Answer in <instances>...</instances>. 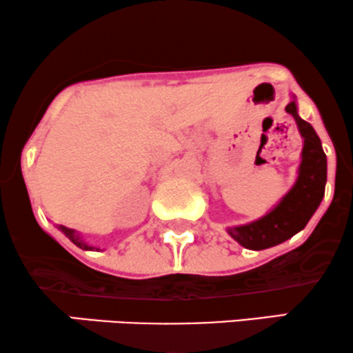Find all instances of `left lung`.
<instances>
[{
  "label": "left lung",
  "mask_w": 353,
  "mask_h": 353,
  "mask_svg": "<svg viewBox=\"0 0 353 353\" xmlns=\"http://www.w3.org/2000/svg\"><path fill=\"white\" fill-rule=\"evenodd\" d=\"M285 110L295 118L299 132L303 137L299 178L290 192L270 213L253 223L228 228L232 239L248 250H265L275 247L303 230L325 193L327 157L322 150L320 138L316 137L312 125L299 117L295 101L288 103Z\"/></svg>",
  "instance_id": "8db88e82"
}]
</instances>
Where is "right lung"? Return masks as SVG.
<instances>
[{"label":"right lung","instance_id":"obj_1","mask_svg":"<svg viewBox=\"0 0 353 353\" xmlns=\"http://www.w3.org/2000/svg\"><path fill=\"white\" fill-rule=\"evenodd\" d=\"M63 230V232H65V235L68 236V239L73 241L74 245H77V247H80V248H83V250H93V247H88V245L86 243H83V241L80 240V236L78 235H74V232L73 230H70V228H66V227H59Z\"/></svg>","mask_w":353,"mask_h":353}]
</instances>
